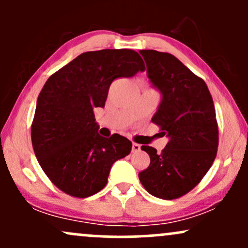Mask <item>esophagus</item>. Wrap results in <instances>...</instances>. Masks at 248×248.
Here are the masks:
<instances>
[{"label":"esophagus","instance_id":"obj_1","mask_svg":"<svg viewBox=\"0 0 248 248\" xmlns=\"http://www.w3.org/2000/svg\"><path fill=\"white\" fill-rule=\"evenodd\" d=\"M140 149H141L140 144L135 143V142H133V144H132V152H133V153H138V152H140Z\"/></svg>","mask_w":248,"mask_h":248}]
</instances>
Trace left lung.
<instances>
[{"label": "left lung", "instance_id": "left-lung-1", "mask_svg": "<svg viewBox=\"0 0 248 248\" xmlns=\"http://www.w3.org/2000/svg\"><path fill=\"white\" fill-rule=\"evenodd\" d=\"M147 77L161 93L152 118L168 141L161 154L142 146L150 164L139 173L150 195L175 199L192 190L211 168L218 148V126L212 96L205 81L175 56L155 50H140Z\"/></svg>", "mask_w": 248, "mask_h": 248}]
</instances>
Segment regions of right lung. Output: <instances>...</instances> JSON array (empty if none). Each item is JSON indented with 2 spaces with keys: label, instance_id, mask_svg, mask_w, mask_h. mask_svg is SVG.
<instances>
[{
  "label": "right lung",
  "instance_id": "add662e5",
  "mask_svg": "<svg viewBox=\"0 0 248 248\" xmlns=\"http://www.w3.org/2000/svg\"><path fill=\"white\" fill-rule=\"evenodd\" d=\"M143 72L133 50L90 51L47 79L37 99L31 141L43 171L67 195L86 198L105 187L113 163L132 150V142L99 135L94 108L105 107L116 78Z\"/></svg>",
  "mask_w": 248,
  "mask_h": 248
}]
</instances>
